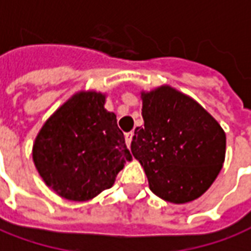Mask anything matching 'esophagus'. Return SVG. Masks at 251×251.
I'll use <instances>...</instances> for the list:
<instances>
[{"label":"esophagus","instance_id":"obj_1","mask_svg":"<svg viewBox=\"0 0 251 251\" xmlns=\"http://www.w3.org/2000/svg\"><path fill=\"white\" fill-rule=\"evenodd\" d=\"M125 140H126V145H127V147H130L131 140H133V133H131V131H129V133H126V134H125Z\"/></svg>","mask_w":251,"mask_h":251}]
</instances>
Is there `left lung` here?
Returning <instances> with one entry per match:
<instances>
[{
	"label": "left lung",
	"mask_w": 251,
	"mask_h": 251,
	"mask_svg": "<svg viewBox=\"0 0 251 251\" xmlns=\"http://www.w3.org/2000/svg\"><path fill=\"white\" fill-rule=\"evenodd\" d=\"M143 127L131 153L157 197L185 204L202 196L223 167L226 133L196 100L168 85L141 92Z\"/></svg>",
	"instance_id": "left-lung-1"
}]
</instances>
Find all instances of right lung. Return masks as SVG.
Returning a JSON list of instances; mask_svg holds the SVG:
<instances>
[{"label":"right lung","mask_w":251,"mask_h":251,"mask_svg":"<svg viewBox=\"0 0 251 251\" xmlns=\"http://www.w3.org/2000/svg\"><path fill=\"white\" fill-rule=\"evenodd\" d=\"M100 92H78L52 114L35 138V167L47 186L72 201H88L114 185L131 155L117 115Z\"/></svg>","instance_id":"obj_1"}]
</instances>
